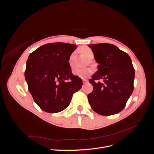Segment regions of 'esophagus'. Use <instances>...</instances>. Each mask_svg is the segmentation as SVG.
Here are the masks:
<instances>
[{"mask_svg": "<svg viewBox=\"0 0 154 154\" xmlns=\"http://www.w3.org/2000/svg\"><path fill=\"white\" fill-rule=\"evenodd\" d=\"M82 81H83V83H87V82H88V80H87V79L83 78V79H82Z\"/></svg>", "mask_w": 154, "mask_h": 154, "instance_id": "34e87169", "label": "esophagus"}]
</instances>
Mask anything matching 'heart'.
Returning a JSON list of instances; mask_svg holds the SVG:
<instances>
[{"label":"heart","mask_w":154,"mask_h":154,"mask_svg":"<svg viewBox=\"0 0 154 154\" xmlns=\"http://www.w3.org/2000/svg\"><path fill=\"white\" fill-rule=\"evenodd\" d=\"M82 53L89 60H92L94 58V53L91 49L88 48H83L81 49ZM76 58V53L73 52L70 55L69 58V63L70 66L72 67L74 63V60ZM72 73L74 75L78 76L82 78H85L88 77L92 73V69L91 68H78L76 67L72 70Z\"/></svg>","instance_id":"heart-1"}]
</instances>
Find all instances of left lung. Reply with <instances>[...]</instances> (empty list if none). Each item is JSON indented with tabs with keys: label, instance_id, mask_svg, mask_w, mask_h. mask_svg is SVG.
Returning <instances> with one entry per match:
<instances>
[{
	"label": "left lung",
	"instance_id": "8db88e82",
	"mask_svg": "<svg viewBox=\"0 0 154 154\" xmlns=\"http://www.w3.org/2000/svg\"><path fill=\"white\" fill-rule=\"evenodd\" d=\"M98 63L89 80L93 91L88 94L91 108L96 113L110 116L125 107L134 90L135 70L127 53L116 45L102 43L88 45ZM101 79L103 82L97 81Z\"/></svg>",
	"mask_w": 154,
	"mask_h": 154
}]
</instances>
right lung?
<instances>
[{"label":"right lung","instance_id":"add662e5","mask_svg":"<svg viewBox=\"0 0 154 154\" xmlns=\"http://www.w3.org/2000/svg\"><path fill=\"white\" fill-rule=\"evenodd\" d=\"M76 45L57 42L45 44L31 53L26 62L25 79L35 103L42 110L57 113L69 106L74 92L82 87L74 76L69 58Z\"/></svg>","mask_w":154,"mask_h":154}]
</instances>
